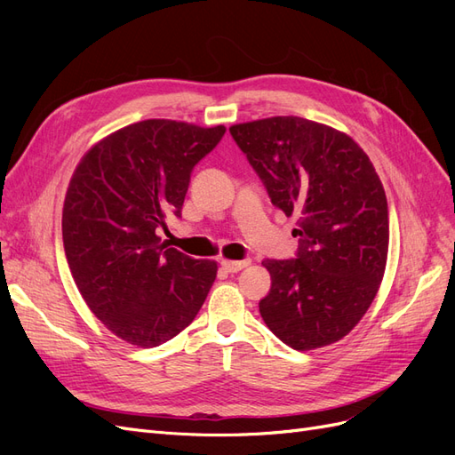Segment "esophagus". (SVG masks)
<instances>
[{"instance_id": "esophagus-1", "label": "esophagus", "mask_w": 455, "mask_h": 455, "mask_svg": "<svg viewBox=\"0 0 455 455\" xmlns=\"http://www.w3.org/2000/svg\"><path fill=\"white\" fill-rule=\"evenodd\" d=\"M251 264V259H222V267L229 273H237Z\"/></svg>"}]
</instances>
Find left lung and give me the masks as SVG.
I'll return each instance as SVG.
<instances>
[{
  "mask_svg": "<svg viewBox=\"0 0 455 455\" xmlns=\"http://www.w3.org/2000/svg\"><path fill=\"white\" fill-rule=\"evenodd\" d=\"M229 132L271 203L298 218V258L261 261L271 275L261 319L296 351L339 341L374 301L387 264V197L374 164L349 134L296 116Z\"/></svg>",
  "mask_w": 455,
  "mask_h": 455,
  "instance_id": "1",
  "label": "left lung"
}]
</instances>
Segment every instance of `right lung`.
Here are the masks:
<instances>
[{
	"label": "right lung",
	"mask_w": 455,
	"mask_h": 455,
	"mask_svg": "<svg viewBox=\"0 0 455 455\" xmlns=\"http://www.w3.org/2000/svg\"><path fill=\"white\" fill-rule=\"evenodd\" d=\"M224 132L139 121L96 142L72 174L62 209L68 266L96 319L131 346L156 347L180 334L216 279L214 259L167 249L157 233L182 216L191 169Z\"/></svg>",
	"instance_id": "obj_1"
}]
</instances>
